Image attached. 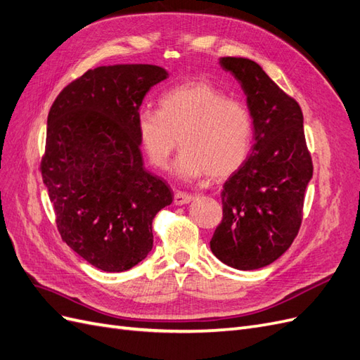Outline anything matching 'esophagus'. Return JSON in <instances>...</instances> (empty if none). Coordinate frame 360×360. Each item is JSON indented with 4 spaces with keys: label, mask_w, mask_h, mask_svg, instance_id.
I'll return each instance as SVG.
<instances>
[{
    "label": "esophagus",
    "mask_w": 360,
    "mask_h": 360,
    "mask_svg": "<svg viewBox=\"0 0 360 360\" xmlns=\"http://www.w3.org/2000/svg\"><path fill=\"white\" fill-rule=\"evenodd\" d=\"M192 200H193V197L189 193H184V192H180V191L174 193V204H176V205L189 204Z\"/></svg>",
    "instance_id": "1"
}]
</instances>
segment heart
Instances as JSON below:
<instances>
[{"label":"heart","mask_w":360,"mask_h":360,"mask_svg":"<svg viewBox=\"0 0 360 360\" xmlns=\"http://www.w3.org/2000/svg\"><path fill=\"white\" fill-rule=\"evenodd\" d=\"M136 132L151 165L165 168L177 143L174 174L197 180L230 177L248 156L252 122L246 108L207 82L177 85L160 96L159 110H141Z\"/></svg>","instance_id":"obj_1"}]
</instances>
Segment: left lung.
Returning a JSON list of instances; mask_svg holds the SVG:
<instances>
[{"label": "left lung", "instance_id": "8db88e82", "mask_svg": "<svg viewBox=\"0 0 360 360\" xmlns=\"http://www.w3.org/2000/svg\"><path fill=\"white\" fill-rule=\"evenodd\" d=\"M219 64L246 94L254 144L224 184V216L210 249L226 266L255 270L274 263L296 238L312 160L299 103L252 60L224 57Z\"/></svg>", "mask_w": 360, "mask_h": 360}]
</instances>
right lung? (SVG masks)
I'll use <instances>...</instances> for the list:
<instances>
[{
	"label": "right lung",
	"mask_w": 360,
	"mask_h": 360,
	"mask_svg": "<svg viewBox=\"0 0 360 360\" xmlns=\"http://www.w3.org/2000/svg\"><path fill=\"white\" fill-rule=\"evenodd\" d=\"M168 78L153 64L85 72L48 114L40 171L63 242L103 271H124L153 248V219L172 191L144 168L136 117L151 86Z\"/></svg>",
	"instance_id": "1"
}]
</instances>
